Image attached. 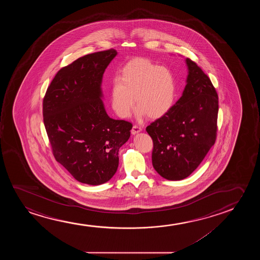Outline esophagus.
<instances>
[{
	"instance_id": "esophagus-1",
	"label": "esophagus",
	"mask_w": 260,
	"mask_h": 260,
	"mask_svg": "<svg viewBox=\"0 0 260 260\" xmlns=\"http://www.w3.org/2000/svg\"><path fill=\"white\" fill-rule=\"evenodd\" d=\"M141 131H142V128H141L139 125H133V127H132V134H137V133H139V132H141Z\"/></svg>"
}]
</instances>
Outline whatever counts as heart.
<instances>
[{"instance_id": "1", "label": "heart", "mask_w": 260, "mask_h": 260, "mask_svg": "<svg viewBox=\"0 0 260 260\" xmlns=\"http://www.w3.org/2000/svg\"><path fill=\"white\" fill-rule=\"evenodd\" d=\"M176 95L174 76L167 68L146 59L128 63L111 86V107L121 118H128L135 107L142 117H161L173 106Z\"/></svg>"}]
</instances>
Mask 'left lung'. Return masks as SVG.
<instances>
[{
    "label": "left lung",
    "instance_id": "8db88e82",
    "mask_svg": "<svg viewBox=\"0 0 260 260\" xmlns=\"http://www.w3.org/2000/svg\"><path fill=\"white\" fill-rule=\"evenodd\" d=\"M188 75L181 98L146 127L153 139L154 170L168 180L196 171L217 139L218 96L208 75L186 58Z\"/></svg>",
    "mask_w": 260,
    "mask_h": 260
}]
</instances>
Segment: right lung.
Segmentation results:
<instances>
[{
	"label": "right lung",
	"instance_id": "add662e5",
	"mask_svg": "<svg viewBox=\"0 0 260 260\" xmlns=\"http://www.w3.org/2000/svg\"><path fill=\"white\" fill-rule=\"evenodd\" d=\"M114 49L88 54L61 68L43 98V122L57 162L81 183L98 185L117 171L118 152L132 122L105 110L101 82Z\"/></svg>",
	"mask_w": 260,
	"mask_h": 260
}]
</instances>
